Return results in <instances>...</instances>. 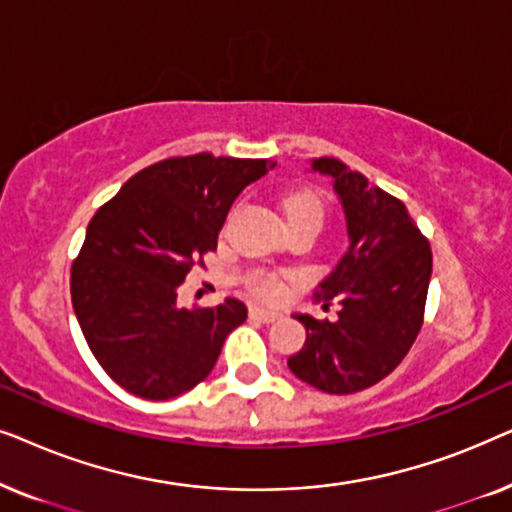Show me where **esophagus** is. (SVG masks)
<instances>
[{"mask_svg": "<svg viewBox=\"0 0 512 512\" xmlns=\"http://www.w3.org/2000/svg\"><path fill=\"white\" fill-rule=\"evenodd\" d=\"M249 319L263 321V324H272V321H277V319H279V314H277V312H272V310H265V307L251 305V307H249Z\"/></svg>", "mask_w": 512, "mask_h": 512, "instance_id": "34e87169", "label": "esophagus"}]
</instances>
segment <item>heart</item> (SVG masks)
Listing matches in <instances>:
<instances>
[{"mask_svg": "<svg viewBox=\"0 0 512 512\" xmlns=\"http://www.w3.org/2000/svg\"><path fill=\"white\" fill-rule=\"evenodd\" d=\"M284 212H286V216H289V221L314 219L321 223V219H324V202H321L319 193L300 191V193H293L291 198H286ZM249 291L256 293V296H261V298L275 300L282 296L284 284H282V279H279L277 275H272V272H256V275H251V279H249Z\"/></svg>", "mask_w": 512, "mask_h": 512, "instance_id": "obj_1", "label": "heart"}]
</instances>
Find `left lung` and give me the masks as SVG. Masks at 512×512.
Here are the masks:
<instances>
[{
	"label": "left lung",
	"instance_id": "1",
	"mask_svg": "<svg viewBox=\"0 0 512 512\" xmlns=\"http://www.w3.org/2000/svg\"><path fill=\"white\" fill-rule=\"evenodd\" d=\"M312 170L333 177L347 216L349 251L314 300L338 319L298 314L307 340L289 356L291 373L326 391L356 394L394 373L424 324L431 244L394 195L370 184L338 158H314Z\"/></svg>",
	"mask_w": 512,
	"mask_h": 512
}]
</instances>
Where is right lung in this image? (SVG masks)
Wrapping results in <instances>:
<instances>
[{"mask_svg": "<svg viewBox=\"0 0 512 512\" xmlns=\"http://www.w3.org/2000/svg\"><path fill=\"white\" fill-rule=\"evenodd\" d=\"M272 167L212 153L158 160L97 209L72 263V305L90 352L118 387L167 401L212 373L223 340L247 319L240 300L177 307V289L228 209Z\"/></svg>", "mask_w": 512, "mask_h": 512, "instance_id": "obj_1", "label": "right lung"}]
</instances>
